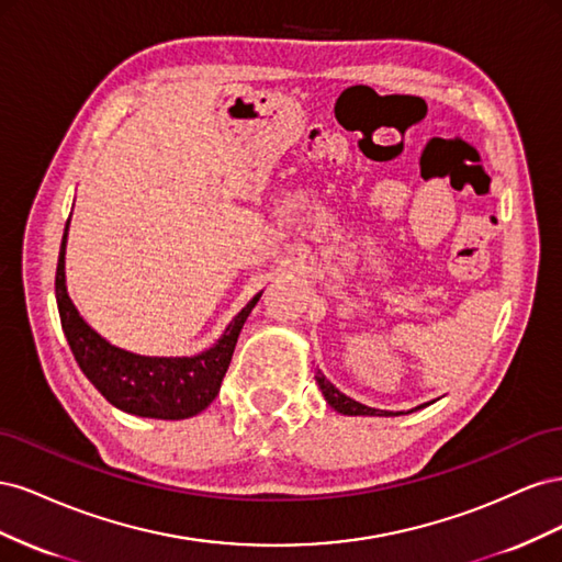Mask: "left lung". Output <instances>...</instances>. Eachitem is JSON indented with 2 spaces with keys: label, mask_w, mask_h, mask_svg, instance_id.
Listing matches in <instances>:
<instances>
[{
  "label": "left lung",
  "mask_w": 562,
  "mask_h": 562,
  "mask_svg": "<svg viewBox=\"0 0 562 562\" xmlns=\"http://www.w3.org/2000/svg\"><path fill=\"white\" fill-rule=\"evenodd\" d=\"M316 384H318V389H321V394H323V398H326V403L333 407V411H337V413H342V415H351V417H356V415H368V417H394V415H403V413H391V411H378V407H368V405H363V403H359V401H353V398H349L347 394H342V391H339L326 375H323L321 370H316ZM417 407H422V405H417ZM415 407V411H417Z\"/></svg>",
  "instance_id": "8db88e82"
}]
</instances>
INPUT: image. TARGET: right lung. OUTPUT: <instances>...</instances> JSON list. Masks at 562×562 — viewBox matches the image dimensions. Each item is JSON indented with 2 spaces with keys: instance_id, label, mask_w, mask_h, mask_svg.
<instances>
[{
  "instance_id": "right-lung-1",
  "label": "right lung",
  "mask_w": 562,
  "mask_h": 562,
  "mask_svg": "<svg viewBox=\"0 0 562 562\" xmlns=\"http://www.w3.org/2000/svg\"><path fill=\"white\" fill-rule=\"evenodd\" d=\"M67 227H70V220L65 225L58 255L56 300L63 333L83 375L114 407L128 415L151 419H187L206 411L217 396L220 384H223L244 323L262 293L255 295L234 316L211 349L196 356H143L126 351L110 345L103 335H98L79 316L75 302L67 295Z\"/></svg>"
}]
</instances>
